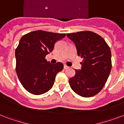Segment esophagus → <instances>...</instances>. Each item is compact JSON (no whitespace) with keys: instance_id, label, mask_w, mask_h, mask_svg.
<instances>
[{"instance_id":"1","label":"esophagus","mask_w":124,"mask_h":124,"mask_svg":"<svg viewBox=\"0 0 124 124\" xmlns=\"http://www.w3.org/2000/svg\"><path fill=\"white\" fill-rule=\"evenodd\" d=\"M64 68L65 69V70H66V69H68V68H69V67H68V66H66V65H64Z\"/></svg>"}]
</instances>
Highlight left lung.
Segmentation results:
<instances>
[{"mask_svg": "<svg viewBox=\"0 0 124 124\" xmlns=\"http://www.w3.org/2000/svg\"><path fill=\"white\" fill-rule=\"evenodd\" d=\"M75 44L78 56L83 58L80 70L69 80L74 92L83 97H91L100 92L111 70V53L105 40L92 31L67 34Z\"/></svg>", "mask_w": 124, "mask_h": 124, "instance_id": "1", "label": "left lung"}]
</instances>
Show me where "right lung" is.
Returning a JSON list of instances; mask_svg holds the SVG:
<instances>
[{
  "instance_id": "right-lung-1",
  "label": "right lung",
  "mask_w": 124,
  "mask_h": 124,
  "mask_svg": "<svg viewBox=\"0 0 124 124\" xmlns=\"http://www.w3.org/2000/svg\"><path fill=\"white\" fill-rule=\"evenodd\" d=\"M65 33L38 30L22 36L15 50L16 71L21 84L33 94H44L52 88L55 77L63 70L61 62L52 64L45 58Z\"/></svg>"
}]
</instances>
